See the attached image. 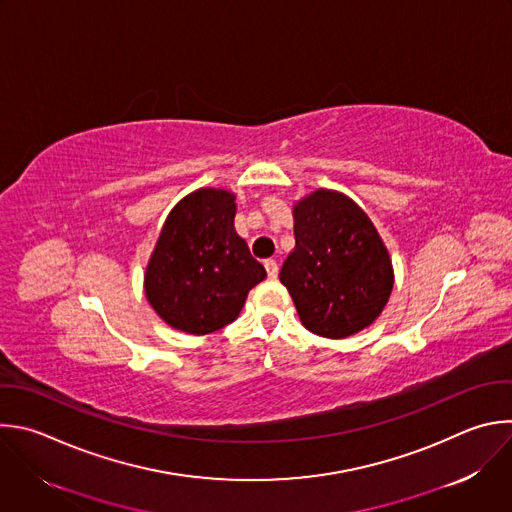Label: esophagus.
I'll return each instance as SVG.
<instances>
[{
    "mask_svg": "<svg viewBox=\"0 0 512 512\" xmlns=\"http://www.w3.org/2000/svg\"><path fill=\"white\" fill-rule=\"evenodd\" d=\"M263 265H265L267 277H269V279H277V275H279V265H277V261H273V259H267Z\"/></svg>",
    "mask_w": 512,
    "mask_h": 512,
    "instance_id": "esophagus-1",
    "label": "esophagus"
}]
</instances>
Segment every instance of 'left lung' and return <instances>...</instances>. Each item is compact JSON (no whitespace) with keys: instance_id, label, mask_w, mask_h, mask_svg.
Here are the masks:
<instances>
[{"instance_id":"1","label":"left lung","mask_w":512,"mask_h":512,"mask_svg":"<svg viewBox=\"0 0 512 512\" xmlns=\"http://www.w3.org/2000/svg\"><path fill=\"white\" fill-rule=\"evenodd\" d=\"M295 249L279 279L301 323L342 339L368 327L394 287L388 249L368 215L346 195L315 191L293 209Z\"/></svg>"}]
</instances>
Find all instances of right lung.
Wrapping results in <instances>:
<instances>
[{"instance_id":"right-lung-1","label":"right lung","mask_w":512,"mask_h":512,"mask_svg":"<svg viewBox=\"0 0 512 512\" xmlns=\"http://www.w3.org/2000/svg\"><path fill=\"white\" fill-rule=\"evenodd\" d=\"M235 195L201 189L164 221L146 267L144 291L175 329L203 335L235 321L265 267L235 233Z\"/></svg>"}]
</instances>
